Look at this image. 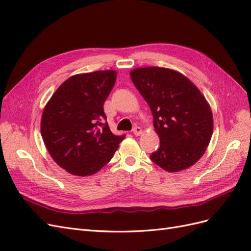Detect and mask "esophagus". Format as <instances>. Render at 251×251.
<instances>
[{
    "label": "esophagus",
    "instance_id": "1",
    "mask_svg": "<svg viewBox=\"0 0 251 251\" xmlns=\"http://www.w3.org/2000/svg\"><path fill=\"white\" fill-rule=\"evenodd\" d=\"M133 133H134L136 136H140V135L143 133V131H142V128H141L140 126H135V127L133 128Z\"/></svg>",
    "mask_w": 251,
    "mask_h": 251
}]
</instances>
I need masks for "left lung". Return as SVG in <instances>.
<instances>
[{
    "instance_id": "left-lung-1",
    "label": "left lung",
    "mask_w": 251,
    "mask_h": 251,
    "mask_svg": "<svg viewBox=\"0 0 251 251\" xmlns=\"http://www.w3.org/2000/svg\"><path fill=\"white\" fill-rule=\"evenodd\" d=\"M130 76L150 105L160 139L151 161L170 173L191 168L204 155L214 130L206 98L193 81L169 68H136Z\"/></svg>"
}]
</instances>
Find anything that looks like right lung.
<instances>
[{"label": "right lung", "mask_w": 251, "mask_h": 251, "mask_svg": "<svg viewBox=\"0 0 251 251\" xmlns=\"http://www.w3.org/2000/svg\"><path fill=\"white\" fill-rule=\"evenodd\" d=\"M116 77L115 70L73 75L45 105L41 119L45 146L53 160L74 176L101 170L126 137L114 135L103 124V103Z\"/></svg>", "instance_id": "right-lung-1"}]
</instances>
